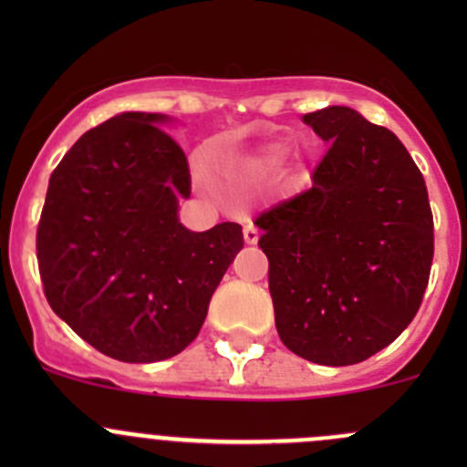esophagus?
<instances>
[{
	"label": "esophagus",
	"instance_id": "1",
	"mask_svg": "<svg viewBox=\"0 0 467 467\" xmlns=\"http://www.w3.org/2000/svg\"><path fill=\"white\" fill-rule=\"evenodd\" d=\"M257 239H260V230L255 228V225H246V228H244V242L246 244H257Z\"/></svg>",
	"mask_w": 467,
	"mask_h": 467
}]
</instances>
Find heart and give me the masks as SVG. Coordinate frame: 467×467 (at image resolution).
<instances>
[{
	"label": "heart",
	"instance_id": "heart-1",
	"mask_svg": "<svg viewBox=\"0 0 467 467\" xmlns=\"http://www.w3.org/2000/svg\"><path fill=\"white\" fill-rule=\"evenodd\" d=\"M282 155V144L268 146L266 150L255 158H225L221 153V146H212L210 155H207V164H210L212 173H214L216 182L223 187L230 194H244L246 190H251L253 185L262 181L264 176L273 171V167L277 164ZM199 181L205 182L203 173L199 171Z\"/></svg>",
	"mask_w": 467,
	"mask_h": 467
}]
</instances>
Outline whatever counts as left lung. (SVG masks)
<instances>
[{"label":"left lung","mask_w":467,"mask_h":467,"mask_svg":"<svg viewBox=\"0 0 467 467\" xmlns=\"http://www.w3.org/2000/svg\"><path fill=\"white\" fill-rule=\"evenodd\" d=\"M305 124L329 144L312 187L255 219L275 327L294 355L350 366L418 314L434 260L425 178L389 129L329 106Z\"/></svg>","instance_id":"1"}]
</instances>
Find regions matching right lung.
I'll return each instance as SVG.
<instances>
[{
    "instance_id": "add662e5",
    "label": "right lung",
    "mask_w": 467,
    "mask_h": 467,
    "mask_svg": "<svg viewBox=\"0 0 467 467\" xmlns=\"http://www.w3.org/2000/svg\"><path fill=\"white\" fill-rule=\"evenodd\" d=\"M162 115L124 112L89 129L47 187L36 234L47 303L83 341L129 364L162 361L201 332L242 225L178 221L190 167Z\"/></svg>"
}]
</instances>
